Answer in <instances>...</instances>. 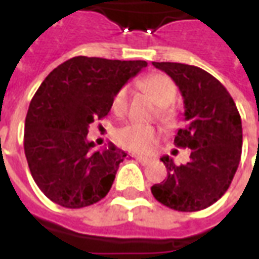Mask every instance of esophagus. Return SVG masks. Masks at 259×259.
<instances>
[{"mask_svg": "<svg viewBox=\"0 0 259 259\" xmlns=\"http://www.w3.org/2000/svg\"><path fill=\"white\" fill-rule=\"evenodd\" d=\"M136 161H139L141 165H147V163H150L152 161L151 157H143V155H136Z\"/></svg>", "mask_w": 259, "mask_h": 259, "instance_id": "esophagus-1", "label": "esophagus"}]
</instances>
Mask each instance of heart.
Wrapping results in <instances>:
<instances>
[{
    "mask_svg": "<svg viewBox=\"0 0 259 259\" xmlns=\"http://www.w3.org/2000/svg\"><path fill=\"white\" fill-rule=\"evenodd\" d=\"M141 87L157 101L159 105V115L163 120L175 118L174 109L169 107L176 97V85L172 79L163 73H152L141 80ZM127 107V89L122 87L112 98V109L122 113ZM159 137L157 129L146 124L130 123L119 127L115 133V140L119 146L133 152L148 151Z\"/></svg>",
    "mask_w": 259,
    "mask_h": 259,
    "instance_id": "heart-1",
    "label": "heart"
}]
</instances>
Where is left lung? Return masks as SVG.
Instances as JSON below:
<instances>
[{"instance_id":"left-lung-1","label":"left lung","mask_w":259,"mask_h":259,"mask_svg":"<svg viewBox=\"0 0 259 259\" xmlns=\"http://www.w3.org/2000/svg\"><path fill=\"white\" fill-rule=\"evenodd\" d=\"M169 74L185 100L186 126L175 146L190 148V161L175 165L162 157L168 176L151 187L161 204L180 212L208 208L222 197L239 166L243 146L241 118L225 85L204 69L176 62H152Z\"/></svg>"}]
</instances>
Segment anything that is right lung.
<instances>
[{
	"mask_svg": "<svg viewBox=\"0 0 259 259\" xmlns=\"http://www.w3.org/2000/svg\"><path fill=\"white\" fill-rule=\"evenodd\" d=\"M146 61L74 57L54 69L31 98L23 146L38 189L65 208L102 200L112 187L126 152L115 146L91 151L89 126L105 118L112 98Z\"/></svg>",
	"mask_w": 259,
	"mask_h": 259,
	"instance_id": "add662e5",
	"label": "right lung"
}]
</instances>
